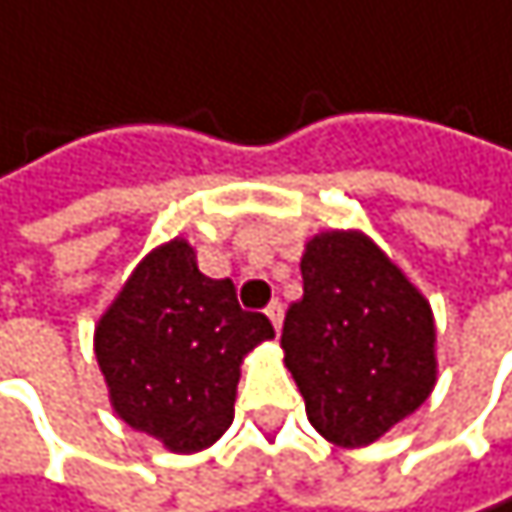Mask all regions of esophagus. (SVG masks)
I'll list each match as a JSON object with an SVG mask.
<instances>
[{
    "label": "esophagus",
    "instance_id": "34e87169",
    "mask_svg": "<svg viewBox=\"0 0 512 512\" xmlns=\"http://www.w3.org/2000/svg\"><path fill=\"white\" fill-rule=\"evenodd\" d=\"M267 318L273 321V327H276V330H282V321H285V306H282L279 300H273V303L267 306Z\"/></svg>",
    "mask_w": 512,
    "mask_h": 512
}]
</instances>
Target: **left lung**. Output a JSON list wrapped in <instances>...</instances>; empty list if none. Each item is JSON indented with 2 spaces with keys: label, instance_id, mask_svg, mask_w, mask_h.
I'll return each mask as SVG.
<instances>
[{
  "label": "left lung",
  "instance_id": "8db88e82",
  "mask_svg": "<svg viewBox=\"0 0 512 512\" xmlns=\"http://www.w3.org/2000/svg\"><path fill=\"white\" fill-rule=\"evenodd\" d=\"M303 300L282 348L309 423L339 447H366L432 393L435 321L426 297L360 230L309 239Z\"/></svg>",
  "mask_w": 512,
  "mask_h": 512
}]
</instances>
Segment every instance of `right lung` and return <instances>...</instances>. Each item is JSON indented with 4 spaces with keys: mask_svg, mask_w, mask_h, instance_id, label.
<instances>
[{
    "mask_svg": "<svg viewBox=\"0 0 512 512\" xmlns=\"http://www.w3.org/2000/svg\"><path fill=\"white\" fill-rule=\"evenodd\" d=\"M276 330L245 312L230 279L197 270L194 248L149 251L95 327L113 411L173 453L215 444L233 423L242 357Z\"/></svg>",
    "mask_w": 512,
    "mask_h": 512,
    "instance_id": "right-lung-1",
    "label": "right lung"
}]
</instances>
